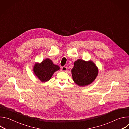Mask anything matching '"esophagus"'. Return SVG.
Segmentation results:
<instances>
[{"mask_svg": "<svg viewBox=\"0 0 129 129\" xmlns=\"http://www.w3.org/2000/svg\"><path fill=\"white\" fill-rule=\"evenodd\" d=\"M61 68H62V71H66L67 70V67L66 66H62V67H61Z\"/></svg>", "mask_w": 129, "mask_h": 129, "instance_id": "1", "label": "esophagus"}]
</instances>
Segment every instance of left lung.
Here are the masks:
<instances>
[{"label": "left lung", "instance_id": "8db88e82", "mask_svg": "<svg viewBox=\"0 0 129 129\" xmlns=\"http://www.w3.org/2000/svg\"><path fill=\"white\" fill-rule=\"evenodd\" d=\"M73 80L80 86H85L92 83L97 77L98 69L92 61L86 62L81 59L74 63L71 69Z\"/></svg>", "mask_w": 129, "mask_h": 129}]
</instances>
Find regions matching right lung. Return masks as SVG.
<instances>
[{"label":"right lung","instance_id":"1","mask_svg":"<svg viewBox=\"0 0 129 129\" xmlns=\"http://www.w3.org/2000/svg\"><path fill=\"white\" fill-rule=\"evenodd\" d=\"M59 69V66L54 65L50 60L47 59L40 64H35L34 72L41 82H46L50 79L53 73Z\"/></svg>","mask_w":129,"mask_h":129}]
</instances>
